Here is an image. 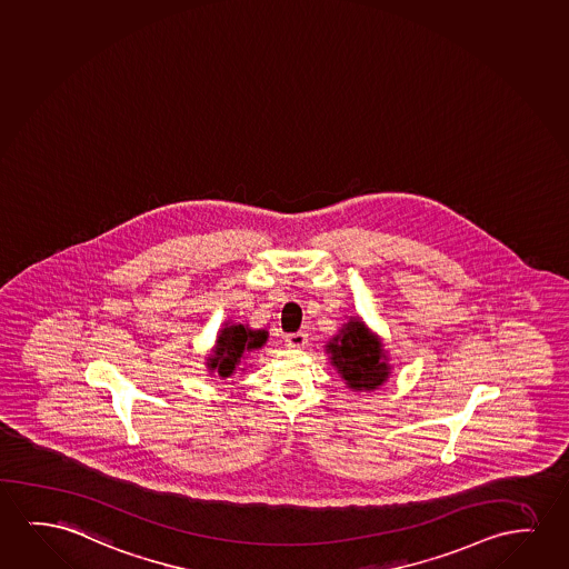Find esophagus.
Returning <instances> with one entry per match:
<instances>
[{
	"label": "esophagus",
	"instance_id": "esophagus-1",
	"mask_svg": "<svg viewBox=\"0 0 569 569\" xmlns=\"http://www.w3.org/2000/svg\"><path fill=\"white\" fill-rule=\"evenodd\" d=\"M286 342H288L289 348H303L307 345V335L306 332H291L286 337Z\"/></svg>",
	"mask_w": 569,
	"mask_h": 569
}]
</instances>
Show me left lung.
<instances>
[{
  "label": "left lung",
  "instance_id": "obj_1",
  "mask_svg": "<svg viewBox=\"0 0 569 569\" xmlns=\"http://www.w3.org/2000/svg\"><path fill=\"white\" fill-rule=\"evenodd\" d=\"M332 340L335 342L329 345L330 360L350 388L370 391L388 379L389 366L383 362L381 342L371 337L362 321L352 319Z\"/></svg>",
  "mask_w": 569,
  "mask_h": 569
}]
</instances>
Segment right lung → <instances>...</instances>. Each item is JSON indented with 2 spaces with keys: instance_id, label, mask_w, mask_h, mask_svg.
I'll return each mask as SVG.
<instances>
[{
  "instance_id": "add662e5",
  "label": "right lung",
  "mask_w": 569,
  "mask_h": 569,
  "mask_svg": "<svg viewBox=\"0 0 569 569\" xmlns=\"http://www.w3.org/2000/svg\"><path fill=\"white\" fill-rule=\"evenodd\" d=\"M266 338V330H248L242 325L224 327L217 338L213 358H209V368L217 370L221 378H229L237 370L244 352L262 347Z\"/></svg>"
}]
</instances>
